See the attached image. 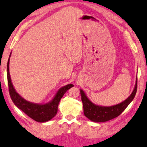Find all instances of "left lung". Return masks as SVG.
Here are the masks:
<instances>
[{
  "label": "left lung",
  "mask_w": 147,
  "mask_h": 147,
  "mask_svg": "<svg viewBox=\"0 0 147 147\" xmlns=\"http://www.w3.org/2000/svg\"><path fill=\"white\" fill-rule=\"evenodd\" d=\"M137 86L138 77H136L134 88L130 96L120 103L110 107L100 106L94 104L88 99L83 90L80 89L81 100L83 105L84 115L92 121L96 123L106 122L119 116L133 101L137 92Z\"/></svg>",
  "instance_id": "1"
}]
</instances>
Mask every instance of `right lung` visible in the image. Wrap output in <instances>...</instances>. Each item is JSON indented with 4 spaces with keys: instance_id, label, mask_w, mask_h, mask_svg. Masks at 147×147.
<instances>
[{
    "instance_id": "add662e5",
    "label": "right lung",
    "mask_w": 147,
    "mask_h": 147,
    "mask_svg": "<svg viewBox=\"0 0 147 147\" xmlns=\"http://www.w3.org/2000/svg\"><path fill=\"white\" fill-rule=\"evenodd\" d=\"M11 54V53H10L7 64V78L10 97L13 103L18 109L21 110L22 112H24L26 114L32 119L35 120V121L45 123L51 120L55 116L57 113L58 105L61 98L67 90L74 86V84H68L66 86L61 87L54 96L53 99L47 103L39 104L28 101L17 93L11 83L9 68Z\"/></svg>"
}]
</instances>
